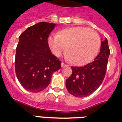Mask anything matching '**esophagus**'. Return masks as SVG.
<instances>
[{"instance_id":"esophagus-1","label":"esophagus","mask_w":122,"mask_h":122,"mask_svg":"<svg viewBox=\"0 0 122 122\" xmlns=\"http://www.w3.org/2000/svg\"><path fill=\"white\" fill-rule=\"evenodd\" d=\"M61 66H62V67L67 66V65L65 64V63H61Z\"/></svg>"}]
</instances>
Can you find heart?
<instances>
[{
  "instance_id": "heart-1",
  "label": "heart",
  "mask_w": 122,
  "mask_h": 122,
  "mask_svg": "<svg viewBox=\"0 0 122 122\" xmlns=\"http://www.w3.org/2000/svg\"><path fill=\"white\" fill-rule=\"evenodd\" d=\"M48 44L56 56L65 51L66 57L77 66L87 65L96 57L101 47L100 37L96 31L86 27H72L58 31L48 38Z\"/></svg>"
}]
</instances>
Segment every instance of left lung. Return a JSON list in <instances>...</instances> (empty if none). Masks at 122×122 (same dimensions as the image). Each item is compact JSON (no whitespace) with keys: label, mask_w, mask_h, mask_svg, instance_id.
Listing matches in <instances>:
<instances>
[{"label":"left lung","mask_w":122,"mask_h":122,"mask_svg":"<svg viewBox=\"0 0 122 122\" xmlns=\"http://www.w3.org/2000/svg\"><path fill=\"white\" fill-rule=\"evenodd\" d=\"M110 54L108 40L105 39L101 42L100 52L94 61L84 66H71L72 74L66 81L69 93L84 97L94 92L104 80Z\"/></svg>","instance_id":"left-lung-1"}]
</instances>
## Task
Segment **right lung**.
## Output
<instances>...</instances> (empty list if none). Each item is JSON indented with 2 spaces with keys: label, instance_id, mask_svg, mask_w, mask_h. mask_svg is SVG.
<instances>
[{
  "label": "right lung",
  "instance_id": "1",
  "mask_svg": "<svg viewBox=\"0 0 122 122\" xmlns=\"http://www.w3.org/2000/svg\"><path fill=\"white\" fill-rule=\"evenodd\" d=\"M56 24L40 22L20 35L16 47L15 71L21 85L31 92L47 87L52 75L61 68V62L53 55L48 44L50 33Z\"/></svg>",
  "mask_w": 122,
  "mask_h": 122
}]
</instances>
